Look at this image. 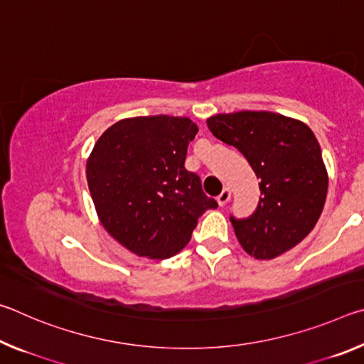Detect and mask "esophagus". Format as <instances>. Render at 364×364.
I'll return each mask as SVG.
<instances>
[{"mask_svg": "<svg viewBox=\"0 0 364 364\" xmlns=\"http://www.w3.org/2000/svg\"><path fill=\"white\" fill-rule=\"evenodd\" d=\"M230 199H231V191H230V189H228V188H225L223 191H221V193H220V196L217 197L218 204H220L221 207H223V205L226 204V202H228V200H230Z\"/></svg>", "mask_w": 364, "mask_h": 364, "instance_id": "34e87169", "label": "esophagus"}]
</instances>
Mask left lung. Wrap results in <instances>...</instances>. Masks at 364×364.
<instances>
[{"label":"left lung","instance_id":"left-lung-1","mask_svg":"<svg viewBox=\"0 0 364 364\" xmlns=\"http://www.w3.org/2000/svg\"><path fill=\"white\" fill-rule=\"evenodd\" d=\"M215 138L234 146L260 178L255 212L231 223L242 249L258 260L291 250L315 228L328 194L321 147L304 122L241 110L207 120Z\"/></svg>","mask_w":364,"mask_h":364}]
</instances>
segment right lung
Here are the masks:
<instances>
[{"label":"right lung","mask_w":364,"mask_h":364,"mask_svg":"<svg viewBox=\"0 0 364 364\" xmlns=\"http://www.w3.org/2000/svg\"><path fill=\"white\" fill-rule=\"evenodd\" d=\"M188 117L123 119L101 134L86 180L102 226L133 254L170 258L189 242L197 218L217 200L184 168L196 138Z\"/></svg>","instance_id":"right-lung-1"}]
</instances>
